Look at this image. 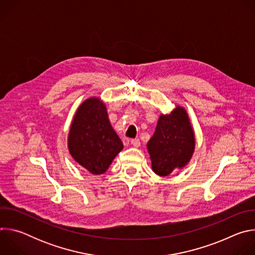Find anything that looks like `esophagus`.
Returning <instances> with one entry per match:
<instances>
[{
    "label": "esophagus",
    "instance_id": "obj_1",
    "mask_svg": "<svg viewBox=\"0 0 255 255\" xmlns=\"http://www.w3.org/2000/svg\"><path fill=\"white\" fill-rule=\"evenodd\" d=\"M131 144L133 145L134 147H139L140 146V140L138 139V138H136V139H131Z\"/></svg>",
    "mask_w": 255,
    "mask_h": 255
}]
</instances>
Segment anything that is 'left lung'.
I'll use <instances>...</instances> for the list:
<instances>
[{
  "mask_svg": "<svg viewBox=\"0 0 255 255\" xmlns=\"http://www.w3.org/2000/svg\"><path fill=\"white\" fill-rule=\"evenodd\" d=\"M196 146L195 132L186 109L176 106L159 116L155 132L147 143L152 170L159 176L169 175L175 168L185 167Z\"/></svg>",
  "mask_w": 255,
  "mask_h": 255,
  "instance_id": "obj_1",
  "label": "left lung"
}]
</instances>
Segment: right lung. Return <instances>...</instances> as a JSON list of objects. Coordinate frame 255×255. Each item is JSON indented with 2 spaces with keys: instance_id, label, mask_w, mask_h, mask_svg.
I'll return each instance as SVG.
<instances>
[{
  "instance_id": "right-lung-1",
  "label": "right lung",
  "mask_w": 255,
  "mask_h": 255,
  "mask_svg": "<svg viewBox=\"0 0 255 255\" xmlns=\"http://www.w3.org/2000/svg\"><path fill=\"white\" fill-rule=\"evenodd\" d=\"M67 147L74 159L93 174L106 172L123 149L100 98H89L78 108L70 124Z\"/></svg>"
}]
</instances>
